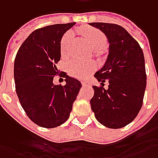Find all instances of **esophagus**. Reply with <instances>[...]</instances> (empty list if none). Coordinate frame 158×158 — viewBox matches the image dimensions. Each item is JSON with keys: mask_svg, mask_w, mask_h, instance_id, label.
I'll return each mask as SVG.
<instances>
[{"mask_svg": "<svg viewBox=\"0 0 158 158\" xmlns=\"http://www.w3.org/2000/svg\"><path fill=\"white\" fill-rule=\"evenodd\" d=\"M82 86H89V83H87V82H82Z\"/></svg>", "mask_w": 158, "mask_h": 158, "instance_id": "esophagus-1", "label": "esophagus"}]
</instances>
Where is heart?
Listing matches in <instances>:
<instances>
[{
  "label": "heart",
  "instance_id": "b5f03b06",
  "mask_svg": "<svg viewBox=\"0 0 158 158\" xmlns=\"http://www.w3.org/2000/svg\"><path fill=\"white\" fill-rule=\"evenodd\" d=\"M84 39L88 42L93 51H103L106 47V39L100 31L94 28H83L81 30ZM74 37L72 31L65 33L60 44V49L62 54H67L69 51V46ZM96 69V64L93 62H82L78 60H72L68 64V71L69 75L77 78H85Z\"/></svg>",
  "mask_w": 158,
  "mask_h": 158
}]
</instances>
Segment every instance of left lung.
<instances>
[{"mask_svg": "<svg viewBox=\"0 0 158 158\" xmlns=\"http://www.w3.org/2000/svg\"><path fill=\"white\" fill-rule=\"evenodd\" d=\"M89 24L99 29L109 43L106 62L94 76L102 86L106 81L109 85L107 89L93 86L91 110L105 127L121 128L135 119L143 106L147 80L143 52L136 40L118 24Z\"/></svg>", "mask_w": 158, "mask_h": 158, "instance_id": "1", "label": "left lung"}]
</instances>
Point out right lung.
<instances>
[{
	"label": "right lung",
	"instance_id": "obj_1",
	"mask_svg": "<svg viewBox=\"0 0 158 158\" xmlns=\"http://www.w3.org/2000/svg\"><path fill=\"white\" fill-rule=\"evenodd\" d=\"M76 23L40 28L29 35L16 53L14 64L15 91L23 109L40 127L53 128L69 118L73 104L82 87L76 78L65 72L66 84H53L60 74L56 64L60 60V41Z\"/></svg>",
	"mask_w": 158,
	"mask_h": 158
}]
</instances>
